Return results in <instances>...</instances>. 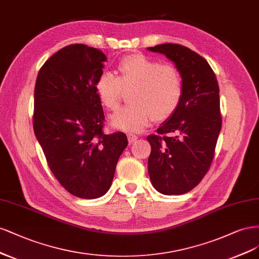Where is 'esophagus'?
Listing matches in <instances>:
<instances>
[{"mask_svg": "<svg viewBox=\"0 0 259 259\" xmlns=\"http://www.w3.org/2000/svg\"><path fill=\"white\" fill-rule=\"evenodd\" d=\"M138 139H139V137L136 136V135H132V133H129V135H128V140H129L130 144L133 143V142H136Z\"/></svg>", "mask_w": 259, "mask_h": 259, "instance_id": "esophagus-1", "label": "esophagus"}]
</instances>
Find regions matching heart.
<instances>
[{
	"label": "heart",
	"mask_w": 259,
	"mask_h": 259,
	"mask_svg": "<svg viewBox=\"0 0 259 259\" xmlns=\"http://www.w3.org/2000/svg\"><path fill=\"white\" fill-rule=\"evenodd\" d=\"M117 77L103 72L95 82L101 104L110 111L118 107L123 90H130L131 104L120 108L110 119L113 127L126 131H141L154 118L165 120L177 112L184 82L177 66L162 63L143 54L122 57L116 64Z\"/></svg>",
	"instance_id": "b5f03b06"
}]
</instances>
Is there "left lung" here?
Masks as SVG:
<instances>
[{"label": "left lung", "mask_w": 259, "mask_h": 259, "mask_svg": "<svg viewBox=\"0 0 259 259\" xmlns=\"http://www.w3.org/2000/svg\"><path fill=\"white\" fill-rule=\"evenodd\" d=\"M148 51L173 61L184 82L177 112L147 137L148 174L159 193L182 195L202 181L213 161L222 128L219 82L204 58L185 46L166 43Z\"/></svg>", "instance_id": "left-lung-1"}]
</instances>
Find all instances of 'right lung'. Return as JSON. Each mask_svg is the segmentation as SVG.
I'll return each mask as SVG.
<instances>
[{
    "instance_id": "add662e5",
    "label": "right lung",
    "mask_w": 259,
    "mask_h": 259,
    "mask_svg": "<svg viewBox=\"0 0 259 259\" xmlns=\"http://www.w3.org/2000/svg\"><path fill=\"white\" fill-rule=\"evenodd\" d=\"M104 61L97 48L65 46L43 64L35 82V137L57 181L82 199L107 193L128 145L123 132H103L104 113L95 82Z\"/></svg>"
}]
</instances>
